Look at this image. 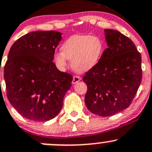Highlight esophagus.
I'll list each match as a JSON object with an SVG mask.
<instances>
[{"label": "esophagus", "mask_w": 152, "mask_h": 152, "mask_svg": "<svg viewBox=\"0 0 152 152\" xmlns=\"http://www.w3.org/2000/svg\"><path fill=\"white\" fill-rule=\"evenodd\" d=\"M80 80H81V78H80L79 76H73V77L72 84H77V83L79 82Z\"/></svg>", "instance_id": "obj_1"}]
</instances>
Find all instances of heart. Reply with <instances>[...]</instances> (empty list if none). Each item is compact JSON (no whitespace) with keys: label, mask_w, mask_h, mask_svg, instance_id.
I'll return each instance as SVG.
<instances>
[{"label":"heart","mask_w":152,"mask_h":152,"mask_svg":"<svg viewBox=\"0 0 152 152\" xmlns=\"http://www.w3.org/2000/svg\"><path fill=\"white\" fill-rule=\"evenodd\" d=\"M103 43L98 37L76 35L68 38L61 47L62 52L55 54L56 66L61 71L68 66V60L71 66L78 72H86L94 68L100 59L103 53Z\"/></svg>","instance_id":"heart-1"}]
</instances>
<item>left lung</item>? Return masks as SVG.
<instances>
[{
  "instance_id": "obj_1",
  "label": "left lung",
  "mask_w": 152,
  "mask_h": 152,
  "mask_svg": "<svg viewBox=\"0 0 152 152\" xmlns=\"http://www.w3.org/2000/svg\"><path fill=\"white\" fill-rule=\"evenodd\" d=\"M107 48L86 73L85 103L93 114L111 116L132 102L142 79L141 56L131 39L117 30L105 29Z\"/></svg>"
}]
</instances>
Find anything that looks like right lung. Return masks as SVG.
Returning <instances> with one entry per match:
<instances>
[{
    "label": "right lung",
    "mask_w": 152,
    "mask_h": 152,
    "mask_svg": "<svg viewBox=\"0 0 152 152\" xmlns=\"http://www.w3.org/2000/svg\"><path fill=\"white\" fill-rule=\"evenodd\" d=\"M62 33L36 31L11 46L4 67L10 103L19 114L34 121H47L58 115L72 75L60 71L53 62Z\"/></svg>",
    "instance_id": "right-lung-1"
}]
</instances>
